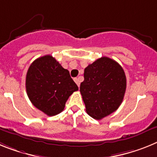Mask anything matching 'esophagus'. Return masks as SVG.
<instances>
[{
  "label": "esophagus",
  "mask_w": 157,
  "mask_h": 157,
  "mask_svg": "<svg viewBox=\"0 0 157 157\" xmlns=\"http://www.w3.org/2000/svg\"><path fill=\"white\" fill-rule=\"evenodd\" d=\"M74 81L76 82V84H77V86L80 87V80H79V78H74Z\"/></svg>",
  "instance_id": "obj_1"
}]
</instances>
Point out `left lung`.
Instances as JSON below:
<instances>
[{
    "label": "left lung",
    "mask_w": 157,
    "mask_h": 157,
    "mask_svg": "<svg viewBox=\"0 0 157 157\" xmlns=\"http://www.w3.org/2000/svg\"><path fill=\"white\" fill-rule=\"evenodd\" d=\"M80 92L88 115L100 120L114 112L126 88L123 69L114 60L102 57L85 68Z\"/></svg>",
    "instance_id": "1"
}]
</instances>
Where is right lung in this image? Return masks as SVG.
<instances>
[{"label": "right lung", "instance_id": "obj_1", "mask_svg": "<svg viewBox=\"0 0 157 157\" xmlns=\"http://www.w3.org/2000/svg\"><path fill=\"white\" fill-rule=\"evenodd\" d=\"M27 94L36 108L48 116L62 112L67 99L78 90L69 72L51 55L35 60L26 76Z\"/></svg>", "mask_w": 157, "mask_h": 157}]
</instances>
